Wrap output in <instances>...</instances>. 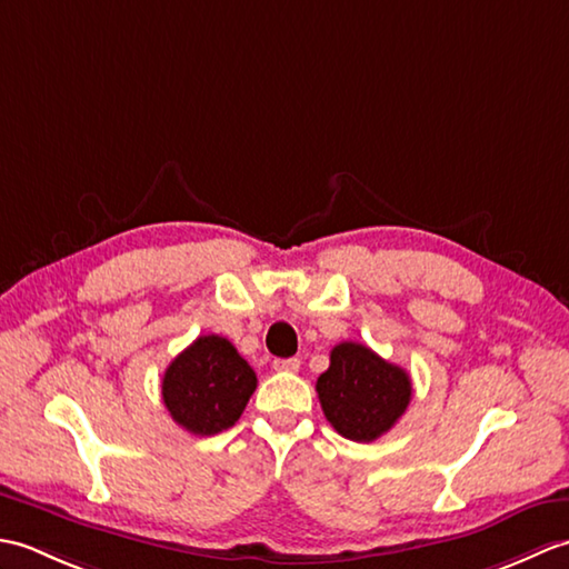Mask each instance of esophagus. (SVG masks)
<instances>
[{"mask_svg": "<svg viewBox=\"0 0 569 569\" xmlns=\"http://www.w3.org/2000/svg\"><path fill=\"white\" fill-rule=\"evenodd\" d=\"M273 369L276 371H298L300 369V359L291 357V359H273Z\"/></svg>", "mask_w": 569, "mask_h": 569, "instance_id": "34e87169", "label": "esophagus"}]
</instances>
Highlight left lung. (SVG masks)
Masks as SVG:
<instances>
[{
  "mask_svg": "<svg viewBox=\"0 0 569 569\" xmlns=\"http://www.w3.org/2000/svg\"><path fill=\"white\" fill-rule=\"evenodd\" d=\"M316 391L330 426L347 440L371 442L389 432L410 403V377L359 342H340Z\"/></svg>",
  "mask_w": 569,
  "mask_h": 569,
  "instance_id": "obj_1",
  "label": "left lung"
}]
</instances>
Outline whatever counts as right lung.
<instances>
[{
	"instance_id": "add662e5",
	"label": "right lung",
	"mask_w": 569,
	"mask_h": 569,
	"mask_svg": "<svg viewBox=\"0 0 569 569\" xmlns=\"http://www.w3.org/2000/svg\"><path fill=\"white\" fill-rule=\"evenodd\" d=\"M257 391V373L234 345L220 335H202L163 373L168 413L192 435L232 428Z\"/></svg>"
}]
</instances>
